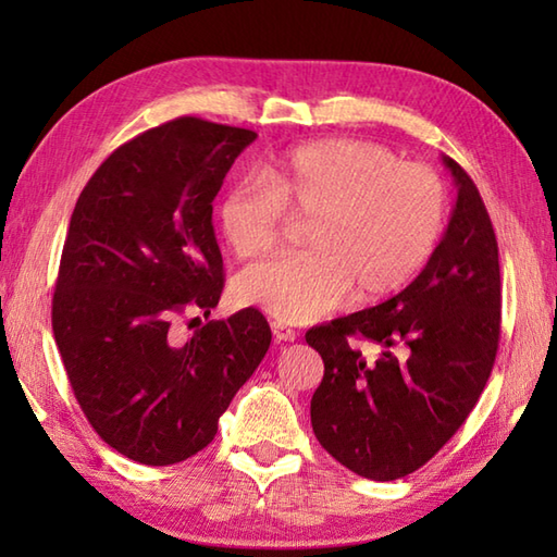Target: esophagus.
<instances>
[{"label": "esophagus", "mask_w": 557, "mask_h": 557, "mask_svg": "<svg viewBox=\"0 0 557 557\" xmlns=\"http://www.w3.org/2000/svg\"><path fill=\"white\" fill-rule=\"evenodd\" d=\"M272 335H275L277 342H294L297 339V330H292L287 323L282 321H272Z\"/></svg>", "instance_id": "1"}]
</instances>
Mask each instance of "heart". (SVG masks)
Instances as JSON below:
<instances>
[{
	"label": "heart",
	"mask_w": 557,
	"mask_h": 557,
	"mask_svg": "<svg viewBox=\"0 0 557 557\" xmlns=\"http://www.w3.org/2000/svg\"><path fill=\"white\" fill-rule=\"evenodd\" d=\"M285 209L309 218V251L244 268L232 282L239 306L282 323H311L357 294L373 301L405 289L443 242L449 196L431 168L357 138L289 148L242 180L218 206L220 234L239 258L280 242Z\"/></svg>",
	"instance_id": "b5f03b06"
}]
</instances>
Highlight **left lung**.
Segmentation results:
<instances>
[{"label":"left lung","mask_w":557,"mask_h":557,"mask_svg":"<svg viewBox=\"0 0 557 557\" xmlns=\"http://www.w3.org/2000/svg\"><path fill=\"white\" fill-rule=\"evenodd\" d=\"M443 162L457 200L429 265L393 299L306 333L325 363L311 399L313 433L371 481L411 474L457 433L498 351V242L476 184L453 158ZM354 341H373L382 357L366 362Z\"/></svg>","instance_id":"obj_1"}]
</instances>
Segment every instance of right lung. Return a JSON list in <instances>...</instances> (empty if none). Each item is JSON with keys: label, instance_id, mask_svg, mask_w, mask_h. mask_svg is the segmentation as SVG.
<instances>
[{"label": "right lung", "instance_id": "add662e5", "mask_svg": "<svg viewBox=\"0 0 557 557\" xmlns=\"http://www.w3.org/2000/svg\"><path fill=\"white\" fill-rule=\"evenodd\" d=\"M256 138L198 116L150 128L100 164L71 215L54 339L92 429L140 465H176L210 445L270 347L256 309L208 321L186 342L172 330L186 309L208 318L220 301L212 200Z\"/></svg>", "mask_w": 557, "mask_h": 557}]
</instances>
